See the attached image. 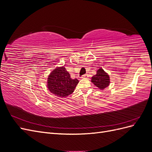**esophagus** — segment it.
I'll use <instances>...</instances> for the list:
<instances>
[{
    "mask_svg": "<svg viewBox=\"0 0 152 152\" xmlns=\"http://www.w3.org/2000/svg\"><path fill=\"white\" fill-rule=\"evenodd\" d=\"M88 77H89V75L87 74H85L84 75H82V79H87Z\"/></svg>",
    "mask_w": 152,
    "mask_h": 152,
    "instance_id": "esophagus-1",
    "label": "esophagus"
}]
</instances>
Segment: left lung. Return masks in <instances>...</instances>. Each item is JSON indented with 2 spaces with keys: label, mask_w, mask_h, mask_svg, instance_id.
Segmentation results:
<instances>
[{
  "label": "left lung",
  "mask_w": 152,
  "mask_h": 152,
  "mask_svg": "<svg viewBox=\"0 0 152 152\" xmlns=\"http://www.w3.org/2000/svg\"><path fill=\"white\" fill-rule=\"evenodd\" d=\"M110 77L103 68H100L96 72V74L91 78V82L101 90L105 89L110 83Z\"/></svg>",
  "instance_id": "obj_1"
}]
</instances>
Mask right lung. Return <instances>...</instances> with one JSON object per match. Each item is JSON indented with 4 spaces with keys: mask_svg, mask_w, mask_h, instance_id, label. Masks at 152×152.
<instances>
[{
    "mask_svg": "<svg viewBox=\"0 0 152 152\" xmlns=\"http://www.w3.org/2000/svg\"><path fill=\"white\" fill-rule=\"evenodd\" d=\"M77 79H72L65 66L57 67L48 78L47 87L50 93L58 97L65 98L71 94L79 83Z\"/></svg>",
    "mask_w": 152,
    "mask_h": 152,
    "instance_id": "right-lung-1",
    "label": "right lung"
}]
</instances>
